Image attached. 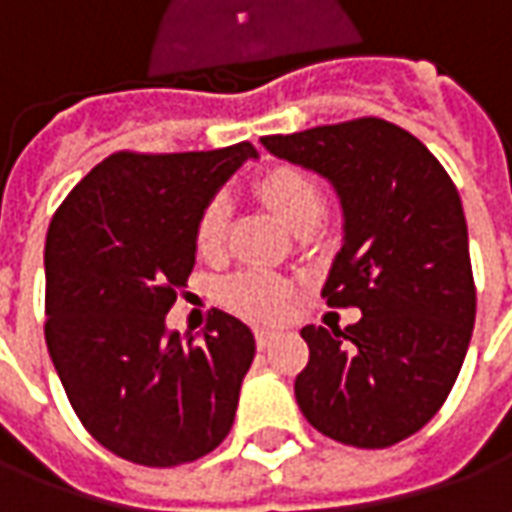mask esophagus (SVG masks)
I'll use <instances>...</instances> for the list:
<instances>
[{"instance_id": "obj_1", "label": "esophagus", "mask_w": 512, "mask_h": 512, "mask_svg": "<svg viewBox=\"0 0 512 512\" xmlns=\"http://www.w3.org/2000/svg\"><path fill=\"white\" fill-rule=\"evenodd\" d=\"M277 337H279V332H271V329H255V343L260 351H263V348H268V345L274 343Z\"/></svg>"}]
</instances>
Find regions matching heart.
<instances>
[{"label":"heart","instance_id":"obj_1","mask_svg":"<svg viewBox=\"0 0 512 512\" xmlns=\"http://www.w3.org/2000/svg\"><path fill=\"white\" fill-rule=\"evenodd\" d=\"M255 191L257 197L293 230L307 222L318 224L326 208L321 186L307 172L288 167V164L266 169L255 180ZM227 222H230V205L224 197H213L202 208L200 222H197V249L202 255H216L222 249ZM219 293H222L224 307H230L238 315L252 318V321H274L288 307L290 285L277 274H268L260 268H244L224 279Z\"/></svg>","mask_w":512,"mask_h":512}]
</instances>
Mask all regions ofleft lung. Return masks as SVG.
Wrapping results in <instances>:
<instances>
[{"label":"left lung","instance_id":"8db88e82","mask_svg":"<svg viewBox=\"0 0 512 512\" xmlns=\"http://www.w3.org/2000/svg\"><path fill=\"white\" fill-rule=\"evenodd\" d=\"M260 142L334 186L343 249L323 299L362 310L345 329H301V414L334 441L392 447L444 406L472 340L477 290L458 189L417 136L381 117Z\"/></svg>","mask_w":512,"mask_h":512}]
</instances>
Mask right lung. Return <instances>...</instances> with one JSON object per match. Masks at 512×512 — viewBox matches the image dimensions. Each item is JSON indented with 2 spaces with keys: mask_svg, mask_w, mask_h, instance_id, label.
Wrapping results in <instances>:
<instances>
[{
  "mask_svg": "<svg viewBox=\"0 0 512 512\" xmlns=\"http://www.w3.org/2000/svg\"><path fill=\"white\" fill-rule=\"evenodd\" d=\"M257 158L238 142L200 153L104 158L46 235V345L76 417L139 466H180L230 433L255 334L213 310L202 334L167 329L197 255V222L224 180Z\"/></svg>",
  "mask_w": 512,
  "mask_h": 512,
  "instance_id": "1",
  "label": "right lung"
}]
</instances>
